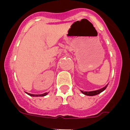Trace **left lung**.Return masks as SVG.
Masks as SVG:
<instances>
[{
    "label": "left lung",
    "instance_id": "1",
    "mask_svg": "<svg viewBox=\"0 0 130 130\" xmlns=\"http://www.w3.org/2000/svg\"><path fill=\"white\" fill-rule=\"evenodd\" d=\"M108 85H107L106 86H105V87H104V88H101V89H99V90H94V91H90V92H86V91H82V90H81V92L83 93V94H84L85 95H87V96H95V95H97L98 94H100V93H101L102 92L104 91V90H105V88H107V87Z\"/></svg>",
    "mask_w": 130,
    "mask_h": 130
}]
</instances>
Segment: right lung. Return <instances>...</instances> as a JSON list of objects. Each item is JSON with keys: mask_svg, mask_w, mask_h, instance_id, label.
Masks as SVG:
<instances>
[{"mask_svg": "<svg viewBox=\"0 0 130 130\" xmlns=\"http://www.w3.org/2000/svg\"><path fill=\"white\" fill-rule=\"evenodd\" d=\"M48 93L45 92L44 94H29V93H27V94H28L30 96H34V97H38V96H45Z\"/></svg>", "mask_w": 130, "mask_h": 130, "instance_id": "1", "label": "right lung"}]
</instances>
